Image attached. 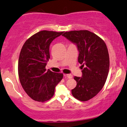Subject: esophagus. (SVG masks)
Wrapping results in <instances>:
<instances>
[{"mask_svg": "<svg viewBox=\"0 0 127 127\" xmlns=\"http://www.w3.org/2000/svg\"><path fill=\"white\" fill-rule=\"evenodd\" d=\"M65 76H66L68 78H72V74H65Z\"/></svg>", "mask_w": 127, "mask_h": 127, "instance_id": "34e87169", "label": "esophagus"}]
</instances>
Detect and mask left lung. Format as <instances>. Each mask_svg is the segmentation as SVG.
<instances>
[{
    "label": "left lung",
    "mask_w": 127,
    "mask_h": 127,
    "mask_svg": "<svg viewBox=\"0 0 127 127\" xmlns=\"http://www.w3.org/2000/svg\"><path fill=\"white\" fill-rule=\"evenodd\" d=\"M63 36L75 43L81 64L82 77H74L77 86L71 90L75 99L85 102L97 95L105 84L109 69L107 46L100 37L88 30L65 32Z\"/></svg>",
    "instance_id": "left-lung-1"
}]
</instances>
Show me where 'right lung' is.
I'll use <instances>...</instances> for the list:
<instances>
[{"label":"right lung","mask_w":127,"mask_h":127,"mask_svg":"<svg viewBox=\"0 0 127 127\" xmlns=\"http://www.w3.org/2000/svg\"><path fill=\"white\" fill-rule=\"evenodd\" d=\"M43 30L26 40L18 60V75L22 88L34 100L44 102L53 96L56 86L63 78L62 73L46 70L50 59L49 46L56 37L64 33Z\"/></svg>","instance_id":"obj_1"}]
</instances>
